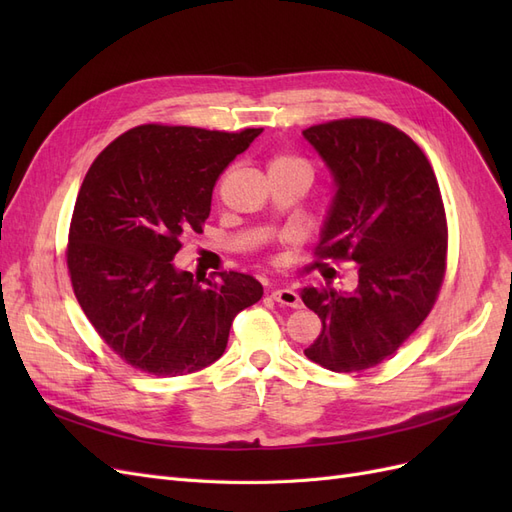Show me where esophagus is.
<instances>
[{"instance_id":"esophagus-1","label":"esophagus","mask_w":512,"mask_h":512,"mask_svg":"<svg viewBox=\"0 0 512 512\" xmlns=\"http://www.w3.org/2000/svg\"><path fill=\"white\" fill-rule=\"evenodd\" d=\"M271 297H273L277 303H280V305H288V307H292V309L301 307L299 292L292 290V288H275V290L271 292Z\"/></svg>"}]
</instances>
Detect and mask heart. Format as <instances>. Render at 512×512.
I'll use <instances>...</instances> for the list:
<instances>
[{"label": "heart", "mask_w": 512, "mask_h": 512, "mask_svg": "<svg viewBox=\"0 0 512 512\" xmlns=\"http://www.w3.org/2000/svg\"><path fill=\"white\" fill-rule=\"evenodd\" d=\"M290 166H305V164L297 158H292V156H275L269 164V170L271 168H290Z\"/></svg>", "instance_id": "heart-1"}]
</instances>
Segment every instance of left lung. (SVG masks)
<instances>
[{
	"instance_id": "left-lung-1",
	"label": "left lung",
	"mask_w": 512,
	"mask_h": 512,
	"mask_svg": "<svg viewBox=\"0 0 512 512\" xmlns=\"http://www.w3.org/2000/svg\"><path fill=\"white\" fill-rule=\"evenodd\" d=\"M333 179L320 254L359 267L352 292L307 286L322 320L305 350L331 371L382 363L421 327L446 269V215L436 175L410 136L376 119H339L303 130Z\"/></svg>"
}]
</instances>
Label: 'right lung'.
I'll use <instances>...</instances> for the list:
<instances>
[{"label":"right lung","instance_id":"add662e5","mask_svg":"<svg viewBox=\"0 0 512 512\" xmlns=\"http://www.w3.org/2000/svg\"><path fill=\"white\" fill-rule=\"evenodd\" d=\"M260 132L138 126L87 170L70 224V280L98 335L132 367L185 376L215 363L232 320L260 301L252 275L207 280L173 262L181 239L203 232L222 170Z\"/></svg>","mask_w":512,"mask_h":512}]
</instances>
